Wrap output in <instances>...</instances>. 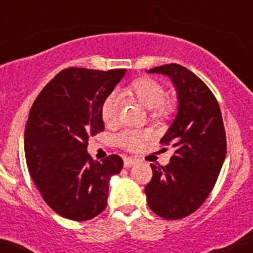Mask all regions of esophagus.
<instances>
[{
  "label": "esophagus",
  "instance_id": "obj_1",
  "mask_svg": "<svg viewBox=\"0 0 253 253\" xmlns=\"http://www.w3.org/2000/svg\"><path fill=\"white\" fill-rule=\"evenodd\" d=\"M135 163H137V161L135 160H133V158H131V157H125L124 158V165H125V167H132V166H134Z\"/></svg>",
  "mask_w": 253,
  "mask_h": 253
}]
</instances>
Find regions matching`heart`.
<instances>
[{
    "label": "heart",
    "mask_w": 253,
    "mask_h": 253,
    "mask_svg": "<svg viewBox=\"0 0 253 253\" xmlns=\"http://www.w3.org/2000/svg\"><path fill=\"white\" fill-rule=\"evenodd\" d=\"M122 97L138 102L149 109V116L154 122H161L170 119L175 112L174 102L166 98L167 88L156 79L141 77L129 83L121 91ZM102 120L107 126H114L118 122L119 99L115 95H109L101 105ZM144 140V134L137 131H125L116 137V144L122 149L137 150Z\"/></svg>",
    "instance_id": "1"
}]
</instances>
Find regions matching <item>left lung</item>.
I'll return each instance as SVG.
<instances>
[{
  "label": "left lung",
  "mask_w": 253,
  "mask_h": 253,
  "mask_svg": "<svg viewBox=\"0 0 253 253\" xmlns=\"http://www.w3.org/2000/svg\"><path fill=\"white\" fill-rule=\"evenodd\" d=\"M148 72L170 77L179 109L161 139L162 145L173 148L174 154L165 167L150 165L152 177L145 193L156 215L180 220L201 208L212 191L226 157V131L217 99L196 74L176 63Z\"/></svg>",
  "instance_id": "left-lung-1"
}]
</instances>
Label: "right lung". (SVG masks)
I'll return each instance as SVG.
<instances>
[{"label":"right lung","mask_w":253,"mask_h":253,"mask_svg":"<svg viewBox=\"0 0 253 253\" xmlns=\"http://www.w3.org/2000/svg\"><path fill=\"white\" fill-rule=\"evenodd\" d=\"M126 69H62L33 102L25 128L27 167L45 203L62 217L87 221L107 207L110 176L124 161L96 162L88 138L104 131L101 105Z\"/></svg>","instance_id":"right-lung-1"}]
</instances>
